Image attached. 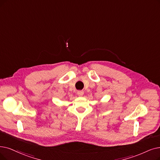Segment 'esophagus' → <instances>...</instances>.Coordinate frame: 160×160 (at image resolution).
I'll return each instance as SVG.
<instances>
[{
  "instance_id": "34e87169",
  "label": "esophagus",
  "mask_w": 160,
  "mask_h": 160,
  "mask_svg": "<svg viewBox=\"0 0 160 160\" xmlns=\"http://www.w3.org/2000/svg\"><path fill=\"white\" fill-rule=\"evenodd\" d=\"M77 94H78L79 97H82V96H83V94H84V92L82 91H78V92H77Z\"/></svg>"
}]
</instances>
